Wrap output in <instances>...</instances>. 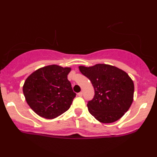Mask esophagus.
Wrapping results in <instances>:
<instances>
[{
  "instance_id": "34e87169",
  "label": "esophagus",
  "mask_w": 157,
  "mask_h": 157,
  "mask_svg": "<svg viewBox=\"0 0 157 157\" xmlns=\"http://www.w3.org/2000/svg\"><path fill=\"white\" fill-rule=\"evenodd\" d=\"M77 95H78L79 97H82V92H80L77 94Z\"/></svg>"
}]
</instances>
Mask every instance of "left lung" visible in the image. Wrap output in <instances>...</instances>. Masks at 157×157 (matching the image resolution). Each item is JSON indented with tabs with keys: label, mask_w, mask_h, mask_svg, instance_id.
<instances>
[{
	"label": "left lung",
	"mask_w": 157,
	"mask_h": 157,
	"mask_svg": "<svg viewBox=\"0 0 157 157\" xmlns=\"http://www.w3.org/2000/svg\"><path fill=\"white\" fill-rule=\"evenodd\" d=\"M79 69L94 89V97L87 104L89 113L102 123L120 120L134 100V85L129 75L116 66L102 63L80 66Z\"/></svg>",
	"instance_id": "8db88e82"
}]
</instances>
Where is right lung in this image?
<instances>
[{"mask_svg": "<svg viewBox=\"0 0 157 157\" xmlns=\"http://www.w3.org/2000/svg\"><path fill=\"white\" fill-rule=\"evenodd\" d=\"M70 67L50 65L26 78L23 92L27 103L41 117L54 119L70 108L76 94L67 78Z\"/></svg>", "mask_w": 157, "mask_h": 157, "instance_id": "add662e5", "label": "right lung"}]
</instances>
